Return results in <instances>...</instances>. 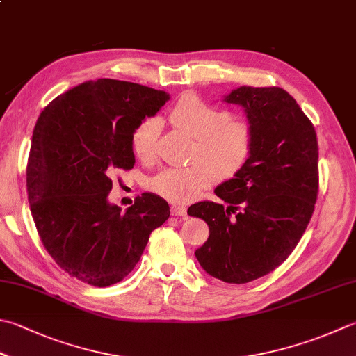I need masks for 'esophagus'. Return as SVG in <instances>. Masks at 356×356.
I'll use <instances>...</instances> for the list:
<instances>
[{"instance_id": "esophagus-1", "label": "esophagus", "mask_w": 356, "mask_h": 356, "mask_svg": "<svg viewBox=\"0 0 356 356\" xmlns=\"http://www.w3.org/2000/svg\"><path fill=\"white\" fill-rule=\"evenodd\" d=\"M170 213L175 217H184L186 216V207L183 206H172L170 207Z\"/></svg>"}]
</instances>
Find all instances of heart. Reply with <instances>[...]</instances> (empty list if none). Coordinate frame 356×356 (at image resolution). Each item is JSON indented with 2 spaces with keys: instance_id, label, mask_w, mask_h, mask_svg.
I'll list each match as a JSON object with an SVG mask.
<instances>
[{
  "instance_id": "1",
  "label": "heart",
  "mask_w": 356,
  "mask_h": 356,
  "mask_svg": "<svg viewBox=\"0 0 356 356\" xmlns=\"http://www.w3.org/2000/svg\"><path fill=\"white\" fill-rule=\"evenodd\" d=\"M170 122L195 139L191 156L195 164L184 169H164L150 179V191L172 203H189L216 178L236 177L252 153L251 124L243 119H232L227 111L206 104L197 96L179 99L170 111ZM159 131L161 124L156 118H147L136 127L131 135V149L139 159H155Z\"/></svg>"
}]
</instances>
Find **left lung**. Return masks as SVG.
Listing matches in <instances>:
<instances>
[{
  "label": "left lung",
  "mask_w": 356,
  "mask_h": 356,
  "mask_svg": "<svg viewBox=\"0 0 356 356\" xmlns=\"http://www.w3.org/2000/svg\"><path fill=\"white\" fill-rule=\"evenodd\" d=\"M240 105L254 131L246 165L213 191L226 206L201 201L209 238L195 251L203 270L246 284L282 265L299 243L318 198V138L296 100L279 86H240L225 96Z\"/></svg>",
  "instance_id": "8db88e82"
}]
</instances>
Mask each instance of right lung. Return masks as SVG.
<instances>
[{
	"mask_svg": "<svg viewBox=\"0 0 356 356\" xmlns=\"http://www.w3.org/2000/svg\"><path fill=\"white\" fill-rule=\"evenodd\" d=\"M169 99L149 86L99 79L60 95L40 115L28 200L43 246L71 277L95 286L120 282L169 218V204L155 193L136 197L125 212L106 198L115 173L135 165L133 131Z\"/></svg>",
	"mask_w": 356,
	"mask_h": 356,
	"instance_id": "right-lung-1",
	"label": "right lung"
}]
</instances>
